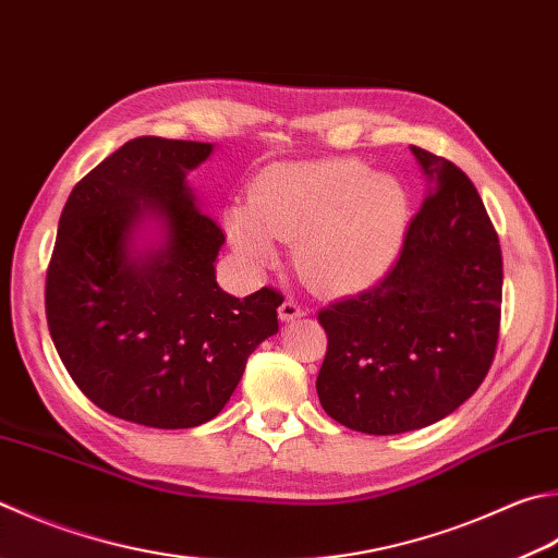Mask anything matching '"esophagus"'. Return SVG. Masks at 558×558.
Returning a JSON list of instances; mask_svg holds the SVG:
<instances>
[{
    "label": "esophagus",
    "mask_w": 558,
    "mask_h": 558,
    "mask_svg": "<svg viewBox=\"0 0 558 558\" xmlns=\"http://www.w3.org/2000/svg\"><path fill=\"white\" fill-rule=\"evenodd\" d=\"M303 308L299 306V301H293V299H283V303L279 306V318L283 320V323H293V320H299V318H303Z\"/></svg>",
    "instance_id": "34e87169"
}]
</instances>
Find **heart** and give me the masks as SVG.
<instances>
[{"label":"heart","instance_id":"b5f03b06","mask_svg":"<svg viewBox=\"0 0 558 558\" xmlns=\"http://www.w3.org/2000/svg\"><path fill=\"white\" fill-rule=\"evenodd\" d=\"M408 214V192L393 174L335 157L267 167L252 182L250 202L230 204L223 220L252 267H271L279 240H296L299 275L320 291L347 293L393 267Z\"/></svg>","mask_w":558,"mask_h":558}]
</instances>
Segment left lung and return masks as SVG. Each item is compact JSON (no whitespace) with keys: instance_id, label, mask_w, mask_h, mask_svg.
I'll return each instance as SVG.
<instances>
[{"instance_id":"obj_1","label":"left lung","mask_w":558,"mask_h":558,"mask_svg":"<svg viewBox=\"0 0 558 558\" xmlns=\"http://www.w3.org/2000/svg\"><path fill=\"white\" fill-rule=\"evenodd\" d=\"M427 180L401 257L374 289L318 313L328 332L325 413L364 435H401L474 396L498 344L502 255L476 186L410 145Z\"/></svg>"}]
</instances>
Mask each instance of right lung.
<instances>
[{
	"mask_svg": "<svg viewBox=\"0 0 558 558\" xmlns=\"http://www.w3.org/2000/svg\"><path fill=\"white\" fill-rule=\"evenodd\" d=\"M214 143L145 135L72 189L46 279V315L72 381L109 415L157 429L204 425L247 356L277 335L281 293L218 287L223 230L186 174Z\"/></svg>",
	"mask_w": 558,
	"mask_h": 558,
	"instance_id": "1",
	"label": "right lung"
}]
</instances>
